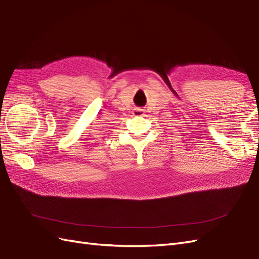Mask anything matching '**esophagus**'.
Returning <instances> with one entry per match:
<instances>
[{"mask_svg":"<svg viewBox=\"0 0 259 259\" xmlns=\"http://www.w3.org/2000/svg\"><path fill=\"white\" fill-rule=\"evenodd\" d=\"M134 114H135L136 116H142V115H143V110H142V109H135Z\"/></svg>","mask_w":259,"mask_h":259,"instance_id":"34e87169","label":"esophagus"}]
</instances>
